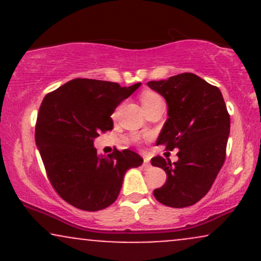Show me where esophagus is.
<instances>
[{
    "label": "esophagus",
    "instance_id": "esophagus-1",
    "mask_svg": "<svg viewBox=\"0 0 261 261\" xmlns=\"http://www.w3.org/2000/svg\"><path fill=\"white\" fill-rule=\"evenodd\" d=\"M143 168H146V169H148V168H151V163H149V161H148V158H143Z\"/></svg>",
    "mask_w": 261,
    "mask_h": 261
}]
</instances>
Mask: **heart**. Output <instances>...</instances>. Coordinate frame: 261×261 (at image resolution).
<instances>
[{"label": "heart", "mask_w": 261, "mask_h": 261, "mask_svg": "<svg viewBox=\"0 0 261 261\" xmlns=\"http://www.w3.org/2000/svg\"><path fill=\"white\" fill-rule=\"evenodd\" d=\"M140 99H141V103H142L143 109H146V108H148L149 106H152V104H154L155 101L163 100L157 92L149 91V89H146V91H143L142 93H141ZM134 140H136V141L140 140V137L134 136Z\"/></svg>", "instance_id": "b5f03b06"}]
</instances>
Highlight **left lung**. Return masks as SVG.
Listing matches in <instances>:
<instances>
[{
  "label": "left lung",
  "instance_id": "obj_1",
  "mask_svg": "<svg viewBox=\"0 0 261 261\" xmlns=\"http://www.w3.org/2000/svg\"><path fill=\"white\" fill-rule=\"evenodd\" d=\"M147 86L168 104V119L157 145L168 151L179 148V160L173 164L161 155L151 160L152 166L167 173L166 182L153 195L169 207L191 206L208 193L226 160L230 119L222 93L189 72Z\"/></svg>",
  "mask_w": 261,
  "mask_h": 261
}]
</instances>
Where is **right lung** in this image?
Here are the masks:
<instances>
[{"label": "right lung", "mask_w": 261, "mask_h": 261, "mask_svg": "<svg viewBox=\"0 0 261 261\" xmlns=\"http://www.w3.org/2000/svg\"><path fill=\"white\" fill-rule=\"evenodd\" d=\"M141 83L74 79L47 93L39 108L35 142L46 175L61 199L99 211L118 199L125 173L143 160L130 149L98 155L93 140L113 130L110 115Z\"/></svg>", "instance_id": "obj_1"}]
</instances>
